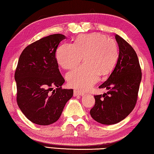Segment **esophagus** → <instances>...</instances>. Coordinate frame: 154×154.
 Masks as SVG:
<instances>
[{
	"instance_id": "1",
	"label": "esophagus",
	"mask_w": 154,
	"mask_h": 154,
	"mask_svg": "<svg viewBox=\"0 0 154 154\" xmlns=\"http://www.w3.org/2000/svg\"><path fill=\"white\" fill-rule=\"evenodd\" d=\"M85 94L83 92L80 91H78V90H74V96H77V95H79V96H83Z\"/></svg>"
}]
</instances>
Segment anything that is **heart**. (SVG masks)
Returning <instances> with one entry per match:
<instances>
[{
  "mask_svg": "<svg viewBox=\"0 0 154 154\" xmlns=\"http://www.w3.org/2000/svg\"><path fill=\"white\" fill-rule=\"evenodd\" d=\"M56 59L66 69L75 67L82 59L83 65L68 72L69 86L86 90L98 81L100 74L106 75L114 67L117 59V43L113 39L99 33L78 36L73 44L64 43L57 48Z\"/></svg>",
  "mask_w": 154,
  "mask_h": 154,
  "instance_id": "heart-1",
  "label": "heart"
}]
</instances>
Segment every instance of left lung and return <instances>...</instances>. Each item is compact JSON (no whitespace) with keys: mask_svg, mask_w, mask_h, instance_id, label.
Listing matches in <instances>:
<instances>
[{"mask_svg":"<svg viewBox=\"0 0 154 154\" xmlns=\"http://www.w3.org/2000/svg\"><path fill=\"white\" fill-rule=\"evenodd\" d=\"M119 54L117 64L108 79L98 86L106 93L94 95L91 109L92 119L104 125H112L126 118L135 108L141 80V69L135 51L122 37L115 35Z\"/></svg>","mask_w":154,"mask_h":154,"instance_id":"1","label":"left lung"}]
</instances>
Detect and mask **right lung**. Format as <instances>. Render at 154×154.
I'll list each match as a JSON object with an SVG mask.
<instances>
[{"label": "right lung", "mask_w": 154, "mask_h": 154, "mask_svg": "<svg viewBox=\"0 0 154 154\" xmlns=\"http://www.w3.org/2000/svg\"><path fill=\"white\" fill-rule=\"evenodd\" d=\"M65 38L62 34L43 37L27 46L18 61L14 73L17 103L25 117L39 125L58 120L73 96V89L62 88L65 80L56 58L57 46Z\"/></svg>", "instance_id": "add662e5"}]
</instances>
